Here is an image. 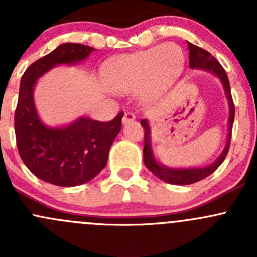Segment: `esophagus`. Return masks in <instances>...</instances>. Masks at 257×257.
Wrapping results in <instances>:
<instances>
[{"instance_id": "34e87169", "label": "esophagus", "mask_w": 257, "mask_h": 257, "mask_svg": "<svg viewBox=\"0 0 257 257\" xmlns=\"http://www.w3.org/2000/svg\"><path fill=\"white\" fill-rule=\"evenodd\" d=\"M136 118H137L136 114H133V113H131V112H126L123 115V119H121V120H123V124H126V123H129V121L136 120Z\"/></svg>"}]
</instances>
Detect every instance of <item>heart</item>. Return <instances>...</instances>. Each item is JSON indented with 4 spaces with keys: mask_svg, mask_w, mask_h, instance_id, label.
I'll list each match as a JSON object with an SVG mask.
<instances>
[{
    "mask_svg": "<svg viewBox=\"0 0 257 257\" xmlns=\"http://www.w3.org/2000/svg\"><path fill=\"white\" fill-rule=\"evenodd\" d=\"M183 64L181 49L165 43L116 57L105 67L104 80L113 92L126 93L138 88L142 99H150L174 82Z\"/></svg>",
    "mask_w": 257,
    "mask_h": 257,
    "instance_id": "1",
    "label": "heart"
}]
</instances>
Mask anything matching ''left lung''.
Instances as JSON below:
<instances>
[{"label": "left lung", "mask_w": 257, "mask_h": 257, "mask_svg": "<svg viewBox=\"0 0 257 257\" xmlns=\"http://www.w3.org/2000/svg\"><path fill=\"white\" fill-rule=\"evenodd\" d=\"M189 49V66L191 69H200V71L208 72V73L214 74L216 78H219L221 82L222 88H224L225 97H226L227 105H229V119H227V136H226V144L222 152L220 153L219 157L212 162L211 164L206 167H191V168H172L162 164L158 162L155 158L154 152H153L152 145V126H150L149 120L143 119L141 124L143 125L144 133V149H143V158L144 164L155 177H158L160 180L165 181L168 184L173 185H189L194 184L196 181H200L203 179L208 178L211 175L226 158L227 152L230 147V139H231V129L232 123H234L235 116V108L234 102H232L231 90H230V83L227 79L226 72L221 67V64L215 59L205 49L198 47L193 43L188 42Z\"/></svg>", "instance_id": "left-lung-1"}]
</instances>
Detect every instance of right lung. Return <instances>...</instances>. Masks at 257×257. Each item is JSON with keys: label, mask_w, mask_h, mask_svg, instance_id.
Segmentation results:
<instances>
[{"label": "right lung", "mask_w": 257, "mask_h": 257, "mask_svg": "<svg viewBox=\"0 0 257 257\" xmlns=\"http://www.w3.org/2000/svg\"><path fill=\"white\" fill-rule=\"evenodd\" d=\"M93 51L79 43L59 45L31 64L21 79L15 113L18 153L32 174L57 186H77L97 177L121 128L123 113L107 123L79 116L67 125L49 126L36 109L33 92L37 80L57 66H76Z\"/></svg>", "instance_id": "add662e5"}]
</instances>
